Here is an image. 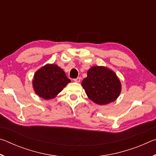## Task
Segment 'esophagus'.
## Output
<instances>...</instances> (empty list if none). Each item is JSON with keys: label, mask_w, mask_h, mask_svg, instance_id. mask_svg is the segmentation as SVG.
<instances>
[{"label": "esophagus", "mask_w": 156, "mask_h": 156, "mask_svg": "<svg viewBox=\"0 0 156 156\" xmlns=\"http://www.w3.org/2000/svg\"><path fill=\"white\" fill-rule=\"evenodd\" d=\"M80 80H81L80 77H78V78H76L75 79H73V80H74V82H76V83H80Z\"/></svg>", "instance_id": "esophagus-1"}]
</instances>
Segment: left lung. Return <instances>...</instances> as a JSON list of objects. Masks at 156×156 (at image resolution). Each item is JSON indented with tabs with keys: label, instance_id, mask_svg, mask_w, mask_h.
Wrapping results in <instances>:
<instances>
[{
	"label": "left lung",
	"instance_id": "1",
	"mask_svg": "<svg viewBox=\"0 0 156 156\" xmlns=\"http://www.w3.org/2000/svg\"><path fill=\"white\" fill-rule=\"evenodd\" d=\"M82 86L87 95L96 103L105 105L119 96L121 84L115 73L104 67H93L87 72Z\"/></svg>",
	"mask_w": 156,
	"mask_h": 156
}]
</instances>
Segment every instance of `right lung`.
<instances>
[{
	"instance_id": "1",
	"label": "right lung",
	"mask_w": 156,
	"mask_h": 156,
	"mask_svg": "<svg viewBox=\"0 0 156 156\" xmlns=\"http://www.w3.org/2000/svg\"><path fill=\"white\" fill-rule=\"evenodd\" d=\"M70 82L58 66L47 65L36 72L33 86L39 96L49 100L54 98Z\"/></svg>"
}]
</instances>
